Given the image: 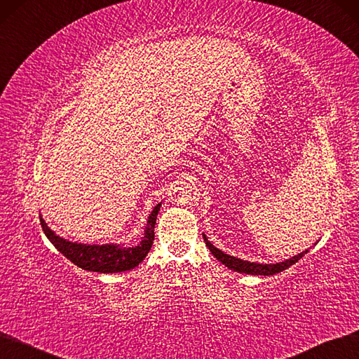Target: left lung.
I'll return each mask as SVG.
<instances>
[{"label": "left lung", "mask_w": 359, "mask_h": 359, "mask_svg": "<svg viewBox=\"0 0 359 359\" xmlns=\"http://www.w3.org/2000/svg\"><path fill=\"white\" fill-rule=\"evenodd\" d=\"M203 238L206 241V246L212 252V255L217 257V259L221 264H224L229 269H234L237 272H241V274H252V276H274V274H277V272H281L284 269L290 268L293 264H296L300 259V257L305 256L309 252L306 249L302 253H299V255L290 257V259L284 261V262H278V264H256V262H249V261L238 259V257H234V256H229V255L224 253L222 250L215 248L212 243L206 238L205 234H203Z\"/></svg>", "instance_id": "left-lung-1"}]
</instances>
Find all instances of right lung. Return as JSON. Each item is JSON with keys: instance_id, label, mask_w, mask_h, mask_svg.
<instances>
[{"instance_id": "1", "label": "right lung", "mask_w": 359, "mask_h": 359, "mask_svg": "<svg viewBox=\"0 0 359 359\" xmlns=\"http://www.w3.org/2000/svg\"><path fill=\"white\" fill-rule=\"evenodd\" d=\"M162 203L156 205L147 218V225L144 229V237L134 248H123L121 245H82V243H72L63 237H59L48 228L46 221L41 219L42 231L53 243V246L63 253L70 262H74L82 269L104 272H123L135 268L147 256L153 246L154 240V224L157 213L161 210Z\"/></svg>"}]
</instances>
